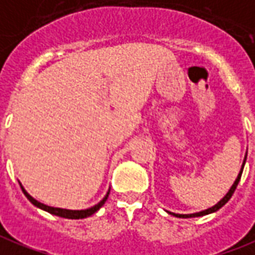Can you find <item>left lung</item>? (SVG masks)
<instances>
[{"mask_svg": "<svg viewBox=\"0 0 255 255\" xmlns=\"http://www.w3.org/2000/svg\"><path fill=\"white\" fill-rule=\"evenodd\" d=\"M246 157L247 155L245 156V160H243V164H242V168H241V171H239V174H238L237 179H235V182H234V185L231 186V189L228 190V193H227L226 196L223 197L220 201L217 202L216 205H213L212 208H208V209H205V211H201V212H197V213H189V215H179V213H172V212H168L170 215H172V216L175 217H182V219H190V217H200V216H205V215H209V213H213V212L219 211L220 208H222L223 205H226L227 202L230 201V198L232 197V194H234V191H235V189H237L238 183H239V181H241V176H242V172H243V167H245V163H246Z\"/></svg>", "mask_w": 255, "mask_h": 255, "instance_id": "obj_1", "label": "left lung"}]
</instances>
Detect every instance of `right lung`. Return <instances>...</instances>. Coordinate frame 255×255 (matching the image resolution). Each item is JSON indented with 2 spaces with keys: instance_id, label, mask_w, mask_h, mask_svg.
Instances as JSON below:
<instances>
[{
  "instance_id": "obj_1",
  "label": "right lung",
  "mask_w": 255,
  "mask_h": 255,
  "mask_svg": "<svg viewBox=\"0 0 255 255\" xmlns=\"http://www.w3.org/2000/svg\"><path fill=\"white\" fill-rule=\"evenodd\" d=\"M18 183H20V182H18ZM20 187H21V190H23L24 196L27 197V198L29 200V202H31V204H33V205L36 206V208H40V209L49 212V213H51V215H55V216H59V217H65V219H85V217L92 216L95 212H98L100 208H102V206L105 205L106 200H107V197H109V194H110V189H109L107 194L103 197V200H102L100 202H98L96 205L91 206V208H88V209L72 211V209H62V208H54V206L44 205V204H42V202L36 201V200H35L32 196H29L28 193H27V190H25V189L23 187V185H21V183H20Z\"/></svg>"
}]
</instances>
